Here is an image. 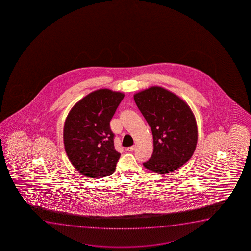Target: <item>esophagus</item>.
<instances>
[{
    "mask_svg": "<svg viewBox=\"0 0 251 251\" xmlns=\"http://www.w3.org/2000/svg\"><path fill=\"white\" fill-rule=\"evenodd\" d=\"M135 147H136V146H135V145H134V146H132V147H129V148H127V149H126V150H127V151H134V148H135Z\"/></svg>",
    "mask_w": 251,
    "mask_h": 251,
    "instance_id": "obj_1",
    "label": "esophagus"
}]
</instances>
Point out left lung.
I'll return each instance as SVG.
<instances>
[{
  "mask_svg": "<svg viewBox=\"0 0 251 251\" xmlns=\"http://www.w3.org/2000/svg\"><path fill=\"white\" fill-rule=\"evenodd\" d=\"M139 110L151 127L153 152L146 168L168 173L189 161L197 144V125L189 105L174 93L152 86L134 94Z\"/></svg>",
  "mask_w": 251,
  "mask_h": 251,
  "instance_id": "8db88e82",
  "label": "left lung"
}]
</instances>
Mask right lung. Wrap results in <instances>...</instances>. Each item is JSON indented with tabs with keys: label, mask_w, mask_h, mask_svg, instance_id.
Segmentation results:
<instances>
[{
	"label": "right lung",
	"mask_w": 251,
	"mask_h": 251,
	"mask_svg": "<svg viewBox=\"0 0 251 251\" xmlns=\"http://www.w3.org/2000/svg\"><path fill=\"white\" fill-rule=\"evenodd\" d=\"M124 94L109 89L90 93L70 110L63 130L67 155L75 168L92 178L113 173L121 154L110 123Z\"/></svg>",
	"instance_id": "right-lung-1"
}]
</instances>
